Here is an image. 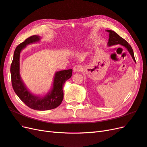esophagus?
<instances>
[{
    "mask_svg": "<svg viewBox=\"0 0 147 147\" xmlns=\"http://www.w3.org/2000/svg\"><path fill=\"white\" fill-rule=\"evenodd\" d=\"M82 70V67L81 65H75L73 67V71L74 72H80V71Z\"/></svg>",
    "mask_w": 147,
    "mask_h": 147,
    "instance_id": "esophagus-1",
    "label": "esophagus"
}]
</instances>
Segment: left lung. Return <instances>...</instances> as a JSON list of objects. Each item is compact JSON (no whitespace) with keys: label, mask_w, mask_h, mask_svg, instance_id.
Masks as SVG:
<instances>
[{"label":"left lung","mask_w":147,"mask_h":147,"mask_svg":"<svg viewBox=\"0 0 147 147\" xmlns=\"http://www.w3.org/2000/svg\"><path fill=\"white\" fill-rule=\"evenodd\" d=\"M106 31H107V32L109 33V42L107 44L108 46L110 47L112 45H116L119 44V45L124 47L128 50V51L129 52L133 60L134 61L135 63H136L132 48L129 44L127 43V42L125 40L124 38H123L122 37H120L117 33L114 32L113 30H107Z\"/></svg>","instance_id":"left-lung-1"}]
</instances>
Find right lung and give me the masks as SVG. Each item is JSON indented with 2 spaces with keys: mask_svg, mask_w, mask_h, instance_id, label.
I'll return each mask as SVG.
<instances>
[{
  "mask_svg": "<svg viewBox=\"0 0 147 147\" xmlns=\"http://www.w3.org/2000/svg\"><path fill=\"white\" fill-rule=\"evenodd\" d=\"M40 37L32 35L16 48L10 67L11 83L16 95L30 109L36 110H48L57 107L63 100L64 83L72 75V69L61 70L56 72L52 90L44 97L32 94L24 85L20 74V57L21 50L26 45L38 42Z\"/></svg>",
  "mask_w": 147,
  "mask_h": 147,
  "instance_id": "right-lung-1",
  "label": "right lung"
}]
</instances>
